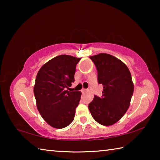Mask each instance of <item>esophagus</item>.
<instances>
[{
	"label": "esophagus",
	"mask_w": 160,
	"mask_h": 160,
	"mask_svg": "<svg viewBox=\"0 0 160 160\" xmlns=\"http://www.w3.org/2000/svg\"><path fill=\"white\" fill-rule=\"evenodd\" d=\"M81 91H82V92H85L88 91V90H86V89H82Z\"/></svg>",
	"instance_id": "1"
}]
</instances>
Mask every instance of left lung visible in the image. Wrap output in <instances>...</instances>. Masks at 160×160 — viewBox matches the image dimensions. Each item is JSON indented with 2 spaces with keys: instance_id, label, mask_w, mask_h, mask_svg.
Wrapping results in <instances>:
<instances>
[{
  "instance_id": "obj_1",
  "label": "left lung",
  "mask_w": 160,
  "mask_h": 160,
  "mask_svg": "<svg viewBox=\"0 0 160 160\" xmlns=\"http://www.w3.org/2000/svg\"><path fill=\"white\" fill-rule=\"evenodd\" d=\"M98 72V83L103 85V95H94L89 104L91 115L103 126L116 123L128 109L134 85L126 65L115 56L99 53L90 56Z\"/></svg>"
}]
</instances>
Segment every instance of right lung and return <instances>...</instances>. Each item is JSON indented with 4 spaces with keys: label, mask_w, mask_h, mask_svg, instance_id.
I'll use <instances>...</instances> for the list:
<instances>
[{
    "label": "right lung",
    "mask_w": 160,
    "mask_h": 160,
    "mask_svg": "<svg viewBox=\"0 0 160 160\" xmlns=\"http://www.w3.org/2000/svg\"><path fill=\"white\" fill-rule=\"evenodd\" d=\"M81 58L60 55L39 69L34 86L37 107L42 117L55 128H63L73 121L82 93L68 91L75 81L76 65Z\"/></svg>",
    "instance_id": "add662e5"
}]
</instances>
